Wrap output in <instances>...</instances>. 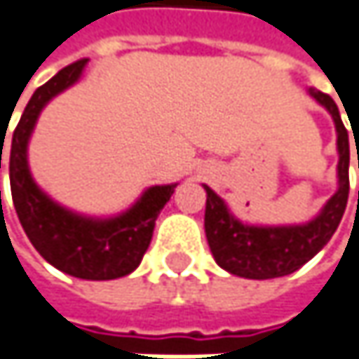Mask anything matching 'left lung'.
<instances>
[{"label":"left lung","mask_w":359,"mask_h":359,"mask_svg":"<svg viewBox=\"0 0 359 359\" xmlns=\"http://www.w3.org/2000/svg\"><path fill=\"white\" fill-rule=\"evenodd\" d=\"M309 95L322 104L337 129L339 150V188L324 205V209L307 224L301 226H249L238 222L228 205L209 188L205 207V232L209 249L219 268L226 271L251 278L268 280L292 273L305 266L337 232L349 196V135L341 121L339 108L328 93L309 90Z\"/></svg>","instance_id":"8db88e82"}]
</instances>
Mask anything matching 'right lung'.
<instances>
[{
	"instance_id": "add662e5",
	"label": "right lung",
	"mask_w": 359,
	"mask_h": 359,
	"mask_svg": "<svg viewBox=\"0 0 359 359\" xmlns=\"http://www.w3.org/2000/svg\"><path fill=\"white\" fill-rule=\"evenodd\" d=\"M86 65L88 60H77L65 67L31 95L12 135L10 188L20 224L48 264L83 280H114L140 266L152 241L154 222L177 184L152 186L125 213L108 219H93L60 207L33 182L27 146L39 112L54 95L79 81Z\"/></svg>"
}]
</instances>
